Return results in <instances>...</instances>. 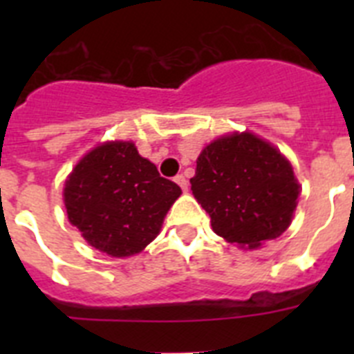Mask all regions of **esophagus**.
Listing matches in <instances>:
<instances>
[{"instance_id": "obj_1", "label": "esophagus", "mask_w": 354, "mask_h": 354, "mask_svg": "<svg viewBox=\"0 0 354 354\" xmlns=\"http://www.w3.org/2000/svg\"><path fill=\"white\" fill-rule=\"evenodd\" d=\"M175 183L179 184V187L183 189V192H187V186H189V184H187V180L184 175H177V177H175Z\"/></svg>"}]
</instances>
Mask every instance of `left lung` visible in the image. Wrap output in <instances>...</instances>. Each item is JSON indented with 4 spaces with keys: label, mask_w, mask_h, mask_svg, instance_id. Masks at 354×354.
I'll return each mask as SVG.
<instances>
[{
    "label": "left lung",
    "mask_w": 354,
    "mask_h": 354,
    "mask_svg": "<svg viewBox=\"0 0 354 354\" xmlns=\"http://www.w3.org/2000/svg\"><path fill=\"white\" fill-rule=\"evenodd\" d=\"M192 192L218 236L259 248L282 236L298 205L299 184L286 156L252 133L209 143L196 159Z\"/></svg>",
    "instance_id": "obj_1"
}]
</instances>
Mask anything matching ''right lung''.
Instances as JSON below:
<instances>
[{
  "label": "right lung",
  "instance_id": "right-lung-1",
  "mask_svg": "<svg viewBox=\"0 0 354 354\" xmlns=\"http://www.w3.org/2000/svg\"><path fill=\"white\" fill-rule=\"evenodd\" d=\"M180 193L133 142H106L74 167L64 202L68 221L90 246L111 257H131L156 239Z\"/></svg>",
  "mask_w": 354,
  "mask_h": 354
}]
</instances>
